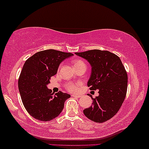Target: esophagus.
<instances>
[{"mask_svg":"<svg viewBox=\"0 0 149 149\" xmlns=\"http://www.w3.org/2000/svg\"><path fill=\"white\" fill-rule=\"evenodd\" d=\"M72 96L75 97H80L81 95H74V94H73V95H72Z\"/></svg>","mask_w":149,"mask_h":149,"instance_id":"34e87169","label":"esophagus"}]
</instances>
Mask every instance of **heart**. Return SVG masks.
Returning <instances> with one entry per match:
<instances>
[{"label":"heart","instance_id":"obj_1","mask_svg":"<svg viewBox=\"0 0 149 149\" xmlns=\"http://www.w3.org/2000/svg\"><path fill=\"white\" fill-rule=\"evenodd\" d=\"M85 64L84 63H83V61L79 60H75L74 62V66H75V65H77V64ZM81 85V83H77V84H75V83H74L69 82L67 83L66 87L68 91H71V92H74V91H77V90H78L79 87Z\"/></svg>","mask_w":149,"mask_h":149}]
</instances>
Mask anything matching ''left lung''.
Returning <instances> with one entry per match:
<instances>
[{
	"label": "left lung",
	"mask_w": 149,
	"mask_h": 149,
	"mask_svg": "<svg viewBox=\"0 0 149 149\" xmlns=\"http://www.w3.org/2000/svg\"><path fill=\"white\" fill-rule=\"evenodd\" d=\"M87 60L91 66L87 86L98 89L99 95L93 98L92 106L83 111L89 119L103 123L115 116L125 100L127 88V74L117 55L99 49L75 53Z\"/></svg>",
	"instance_id": "8db88e82"
}]
</instances>
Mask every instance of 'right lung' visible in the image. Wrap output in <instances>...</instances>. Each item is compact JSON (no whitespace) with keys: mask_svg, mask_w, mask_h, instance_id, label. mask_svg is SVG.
I'll return each mask as SVG.
<instances>
[{"mask_svg":"<svg viewBox=\"0 0 149 149\" xmlns=\"http://www.w3.org/2000/svg\"><path fill=\"white\" fill-rule=\"evenodd\" d=\"M71 53L54 49L38 52L26 61L18 87L28 113L42 121L55 119L61 113L70 94L59 91L56 94L47 88L50 79L58 72L60 63L72 56Z\"/></svg>","mask_w":149,"mask_h":149,"instance_id":"obj_1","label":"right lung"}]
</instances>
